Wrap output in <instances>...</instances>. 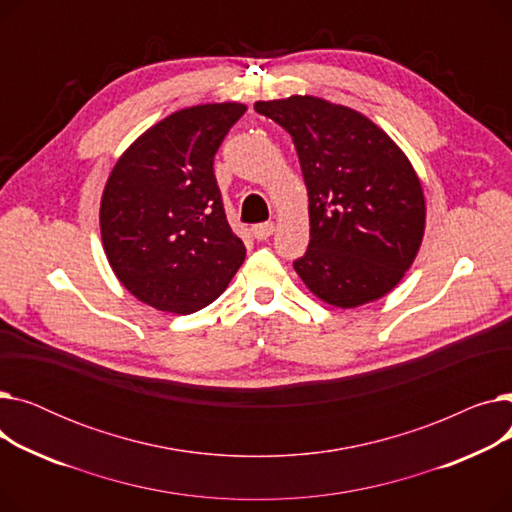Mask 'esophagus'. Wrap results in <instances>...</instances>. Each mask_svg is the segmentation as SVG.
Returning <instances> with one entry per match:
<instances>
[{"label": "esophagus", "mask_w": 512, "mask_h": 512, "mask_svg": "<svg viewBox=\"0 0 512 512\" xmlns=\"http://www.w3.org/2000/svg\"><path fill=\"white\" fill-rule=\"evenodd\" d=\"M272 234H274V222H263V224L253 226V236L257 240H267Z\"/></svg>", "instance_id": "1"}]
</instances>
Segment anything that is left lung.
<instances>
[{"mask_svg":"<svg viewBox=\"0 0 512 512\" xmlns=\"http://www.w3.org/2000/svg\"><path fill=\"white\" fill-rule=\"evenodd\" d=\"M301 161L309 195V249L294 272L328 305L378 301L413 265L425 232L419 176L388 134L346 105L311 95L257 101Z\"/></svg>","mask_w":512,"mask_h":512,"instance_id":"obj_1","label":"left lung"}]
</instances>
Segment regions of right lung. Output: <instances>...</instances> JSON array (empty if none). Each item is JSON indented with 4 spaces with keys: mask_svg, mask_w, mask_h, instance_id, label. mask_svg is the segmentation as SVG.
Instances as JSON below:
<instances>
[{
    "mask_svg": "<svg viewBox=\"0 0 512 512\" xmlns=\"http://www.w3.org/2000/svg\"><path fill=\"white\" fill-rule=\"evenodd\" d=\"M247 105L203 103L159 120L116 161L99 226L107 261L141 303L188 315L213 303L245 261L213 157Z\"/></svg>",
    "mask_w": 512,
    "mask_h": 512,
    "instance_id": "right-lung-1",
    "label": "right lung"
}]
</instances>
